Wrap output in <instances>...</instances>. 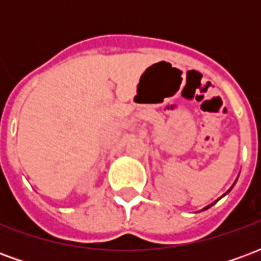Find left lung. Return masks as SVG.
Here are the masks:
<instances>
[{
  "label": "left lung",
  "instance_id": "left-lung-1",
  "mask_svg": "<svg viewBox=\"0 0 261 261\" xmlns=\"http://www.w3.org/2000/svg\"><path fill=\"white\" fill-rule=\"evenodd\" d=\"M235 183H236V181H235ZM235 183H233V186H235ZM230 189H232V187H230ZM230 189H229V190H230ZM229 190H228V192H229ZM228 192H226V193H228ZM214 204H215V202H213V204H210V205H207V207L204 208V210H207V208H210V207H211V205H214Z\"/></svg>",
  "mask_w": 261,
  "mask_h": 261
}]
</instances>
